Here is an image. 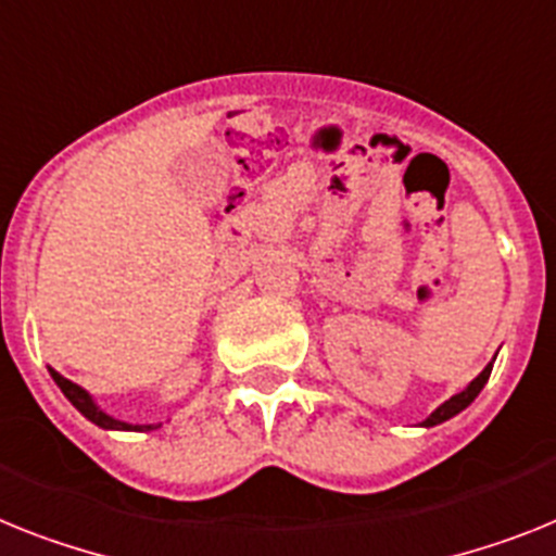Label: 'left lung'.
<instances>
[{"instance_id":"1","label":"left lung","mask_w":556,"mask_h":556,"mask_svg":"<svg viewBox=\"0 0 556 556\" xmlns=\"http://www.w3.org/2000/svg\"><path fill=\"white\" fill-rule=\"evenodd\" d=\"M489 376H492V365H486V370L480 372L478 379H475L472 384L466 387L464 393L452 395L450 401H444V404H441V407H438L435 413L429 415L427 421H424V427H435V424L446 421V418H452V415H458L460 409H466V407H469V404H472V401L478 399V393H480V390H483V384H486V381H489Z\"/></svg>"}]
</instances>
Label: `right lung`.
I'll use <instances>...</instances> for the list:
<instances>
[{
    "label": "right lung",
    "mask_w": 556,
    "mask_h": 556,
    "mask_svg": "<svg viewBox=\"0 0 556 556\" xmlns=\"http://www.w3.org/2000/svg\"><path fill=\"white\" fill-rule=\"evenodd\" d=\"M50 376H53L55 384L62 387V393L67 395L70 404H73V407H76L84 418H90L92 424H98V427H104V429H152V424H138V427H132V424H124V421H118V418H112V415L101 413V409L92 404L90 395L84 393L81 387L73 384L70 379H64V376H59L55 370H50Z\"/></svg>",
    "instance_id": "add662e5"
}]
</instances>
